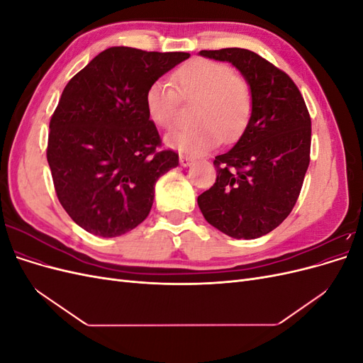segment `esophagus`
<instances>
[{"mask_svg":"<svg viewBox=\"0 0 363 363\" xmlns=\"http://www.w3.org/2000/svg\"><path fill=\"white\" fill-rule=\"evenodd\" d=\"M194 163V159L189 157V156H180V164L182 167H191V164Z\"/></svg>","mask_w":363,"mask_h":363,"instance_id":"esophagus-1","label":"esophagus"}]
</instances>
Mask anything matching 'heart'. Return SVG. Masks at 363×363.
<instances>
[{
  "label": "heart",
  "mask_w": 363,
  "mask_h": 363,
  "mask_svg": "<svg viewBox=\"0 0 363 363\" xmlns=\"http://www.w3.org/2000/svg\"><path fill=\"white\" fill-rule=\"evenodd\" d=\"M174 82L183 101L196 100L192 121L199 124L168 135L167 147L201 156L218 144L219 136L228 140L245 127L252 106L250 87L227 65L196 59L175 72ZM145 108L152 123L171 130L177 124L180 99L169 83L156 80L145 92Z\"/></svg>",
  "instance_id": "heart-1"
}]
</instances>
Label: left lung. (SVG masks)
<instances>
[{
	"label": "left lung",
	"mask_w": 363,
	"mask_h": 363,
	"mask_svg": "<svg viewBox=\"0 0 363 363\" xmlns=\"http://www.w3.org/2000/svg\"><path fill=\"white\" fill-rule=\"evenodd\" d=\"M199 54L232 63L250 86L252 106L244 133L213 160L215 184L196 201L219 232L256 239L279 227L298 200L311 162V116L289 75L259 54L244 48Z\"/></svg>",
	"instance_id": "obj_1"
}]
</instances>
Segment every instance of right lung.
Segmentation results:
<instances>
[{
  "mask_svg": "<svg viewBox=\"0 0 363 363\" xmlns=\"http://www.w3.org/2000/svg\"><path fill=\"white\" fill-rule=\"evenodd\" d=\"M189 52L112 47L65 86L50 121L47 159L57 199L72 221L115 238L148 216L160 175L179 164L145 108L148 86Z\"/></svg>",
  "mask_w": 363,
  "mask_h": 363,
  "instance_id": "1",
  "label": "right lung"
}]
</instances>
